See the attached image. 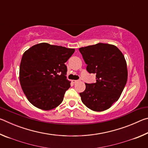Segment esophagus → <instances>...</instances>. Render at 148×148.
Returning <instances> with one entry per match:
<instances>
[{
    "label": "esophagus",
    "instance_id": "obj_1",
    "mask_svg": "<svg viewBox=\"0 0 148 148\" xmlns=\"http://www.w3.org/2000/svg\"><path fill=\"white\" fill-rule=\"evenodd\" d=\"M72 82H73V83H77V82H78V80H72Z\"/></svg>",
    "mask_w": 148,
    "mask_h": 148
}]
</instances>
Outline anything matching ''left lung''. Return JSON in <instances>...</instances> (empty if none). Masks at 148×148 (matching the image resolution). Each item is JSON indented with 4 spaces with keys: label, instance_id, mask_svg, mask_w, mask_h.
<instances>
[{
    "label": "left lung",
    "instance_id": "obj_1",
    "mask_svg": "<svg viewBox=\"0 0 148 148\" xmlns=\"http://www.w3.org/2000/svg\"><path fill=\"white\" fill-rule=\"evenodd\" d=\"M87 71L96 74V82L86 84L80 92L82 101L88 108L102 112L110 108L121 96L127 81V62L114 45L99 43L80 47Z\"/></svg>",
    "mask_w": 148,
    "mask_h": 148
}]
</instances>
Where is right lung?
Returning <instances> with one entry per match:
<instances>
[{
    "label": "right lung",
    "mask_w": 148,
    "mask_h": 148,
    "mask_svg": "<svg viewBox=\"0 0 148 148\" xmlns=\"http://www.w3.org/2000/svg\"><path fill=\"white\" fill-rule=\"evenodd\" d=\"M74 49L40 43L25 52L19 66V82L28 101L50 110L59 106L71 87L65 65Z\"/></svg>",
    "instance_id": "obj_1"
}]
</instances>
